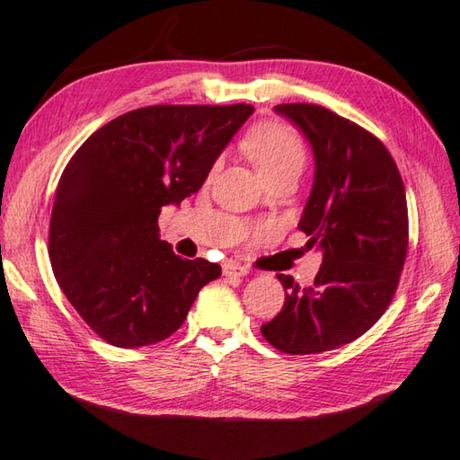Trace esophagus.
<instances>
[{
  "mask_svg": "<svg viewBox=\"0 0 460 460\" xmlns=\"http://www.w3.org/2000/svg\"><path fill=\"white\" fill-rule=\"evenodd\" d=\"M223 274L226 276H247L249 269L247 266H241L234 261H227V262H223Z\"/></svg>",
  "mask_w": 460,
  "mask_h": 460,
  "instance_id": "34e87169",
  "label": "esophagus"
}]
</instances>
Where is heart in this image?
I'll list each match as a JSON object with an SVG mask.
<instances>
[{
  "label": "heart",
  "mask_w": 460,
  "mask_h": 460,
  "mask_svg": "<svg viewBox=\"0 0 460 460\" xmlns=\"http://www.w3.org/2000/svg\"><path fill=\"white\" fill-rule=\"evenodd\" d=\"M244 151L266 180L294 170L302 172L305 164V146L300 135L280 121L256 125L244 138Z\"/></svg>",
  "instance_id": "1"
}]
</instances>
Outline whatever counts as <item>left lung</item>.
Masks as SVG:
<instances>
[{"label": "left lung", "instance_id": "8db88e82", "mask_svg": "<svg viewBox=\"0 0 460 460\" xmlns=\"http://www.w3.org/2000/svg\"><path fill=\"white\" fill-rule=\"evenodd\" d=\"M274 110L314 146L315 181L297 229L323 262L305 288L279 274L284 307L261 333L288 355H315L367 333L388 309L408 254V201L388 148L365 127L315 103Z\"/></svg>", "mask_w": 460, "mask_h": 460}]
</instances>
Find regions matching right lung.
Listing matches in <instances>:
<instances>
[{
	"label": "right lung",
	"mask_w": 460,
	"mask_h": 460,
	"mask_svg": "<svg viewBox=\"0 0 460 460\" xmlns=\"http://www.w3.org/2000/svg\"><path fill=\"white\" fill-rule=\"evenodd\" d=\"M252 105H148L85 138L58 180L52 272L93 333L113 347L164 341L221 266L158 239V216L196 194Z\"/></svg>",
	"instance_id": "right-lung-1"
}]
</instances>
